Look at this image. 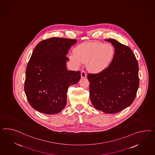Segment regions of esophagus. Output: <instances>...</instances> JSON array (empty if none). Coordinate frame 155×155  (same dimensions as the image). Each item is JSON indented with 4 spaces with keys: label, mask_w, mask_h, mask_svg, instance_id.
Listing matches in <instances>:
<instances>
[{
    "label": "esophagus",
    "mask_w": 155,
    "mask_h": 155,
    "mask_svg": "<svg viewBox=\"0 0 155 155\" xmlns=\"http://www.w3.org/2000/svg\"><path fill=\"white\" fill-rule=\"evenodd\" d=\"M87 77V74L84 71H82L81 72V78H85Z\"/></svg>",
    "instance_id": "34e87169"
}]
</instances>
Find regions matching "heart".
Listing matches in <instances>:
<instances>
[{"label": "heart", "mask_w": 155, "mask_h": 155, "mask_svg": "<svg viewBox=\"0 0 155 155\" xmlns=\"http://www.w3.org/2000/svg\"><path fill=\"white\" fill-rule=\"evenodd\" d=\"M70 60L76 64H87L89 71L99 74L104 71L112 62L115 55V49L110 44L100 42L84 43L76 47Z\"/></svg>", "instance_id": "obj_1"}]
</instances>
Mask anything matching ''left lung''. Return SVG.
Instances as JSON below:
<instances>
[{
    "label": "left lung",
    "instance_id": "obj_1",
    "mask_svg": "<svg viewBox=\"0 0 155 155\" xmlns=\"http://www.w3.org/2000/svg\"><path fill=\"white\" fill-rule=\"evenodd\" d=\"M115 48L109 66L97 74H89L90 98L95 108L116 114L130 106L139 85L138 64L130 48L114 39H106Z\"/></svg>",
    "mask_w": 155,
    "mask_h": 155
}]
</instances>
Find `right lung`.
Masks as SVG:
<instances>
[{"label": "right lung", "instance_id": "obj_1", "mask_svg": "<svg viewBox=\"0 0 155 155\" xmlns=\"http://www.w3.org/2000/svg\"><path fill=\"white\" fill-rule=\"evenodd\" d=\"M76 39L51 38L40 41L26 70L25 92L36 111L48 115L61 112L67 104L68 87L79 82L80 71H68L66 57Z\"/></svg>", "mask_w": 155, "mask_h": 155}]
</instances>
